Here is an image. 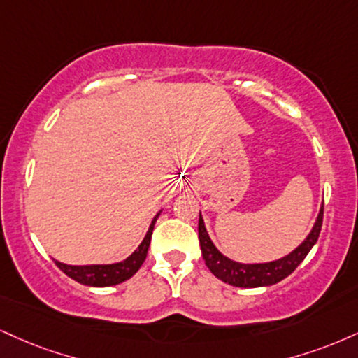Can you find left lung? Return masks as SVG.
<instances>
[{
    "mask_svg": "<svg viewBox=\"0 0 358 358\" xmlns=\"http://www.w3.org/2000/svg\"><path fill=\"white\" fill-rule=\"evenodd\" d=\"M322 220H324V205L320 206V212H318L317 220L313 223L307 238L295 250H292L288 255L272 262H264V264H242V262H235L231 258L225 257L220 250L215 247L208 231H206L205 222L200 213V220H198V238H200L201 255H203L205 265L208 266L210 272L218 280L228 283V285L242 288L275 285L280 280L287 278L296 266L302 264L303 258L308 255L310 250L317 243L318 235H320Z\"/></svg>",
    "mask_w": 358,
    "mask_h": 358,
    "instance_id": "left-lung-1",
    "label": "left lung"
}]
</instances>
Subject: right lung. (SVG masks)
Here are the masks:
<instances>
[{
    "label": "right lung",
    "instance_id": "add662e5",
    "mask_svg": "<svg viewBox=\"0 0 358 358\" xmlns=\"http://www.w3.org/2000/svg\"><path fill=\"white\" fill-rule=\"evenodd\" d=\"M160 213L162 210L153 217V220L148 227V231H146L145 238L141 240V243L138 245V248L131 253L130 257H127L122 262H116V264H103V265H66V264H62V262L55 260V264L63 273H66L68 277L75 280V282L81 283V285H88V287L118 285V283L124 282V280L131 278L133 275L140 270V266L143 265L146 253H148V248H150V242H152L155 223H157Z\"/></svg>",
    "mask_w": 358,
    "mask_h": 358
}]
</instances>
